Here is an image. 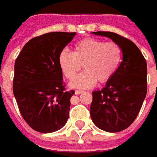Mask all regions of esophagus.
I'll use <instances>...</instances> for the list:
<instances>
[{
    "label": "esophagus",
    "instance_id": "34e87169",
    "mask_svg": "<svg viewBox=\"0 0 157 157\" xmlns=\"http://www.w3.org/2000/svg\"><path fill=\"white\" fill-rule=\"evenodd\" d=\"M83 93V91H78V90H77V91H75V94H80Z\"/></svg>",
    "mask_w": 157,
    "mask_h": 157
}]
</instances>
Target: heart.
<instances>
[{
	"mask_svg": "<svg viewBox=\"0 0 157 157\" xmlns=\"http://www.w3.org/2000/svg\"><path fill=\"white\" fill-rule=\"evenodd\" d=\"M122 59L121 46L115 42L85 38L73 46L72 53L63 51L58 63L63 75L72 80L83 65L85 71L71 83V87L88 89L97 81L104 84L115 75Z\"/></svg>",
	"mask_w": 157,
	"mask_h": 157,
	"instance_id": "obj_1",
	"label": "heart"
}]
</instances>
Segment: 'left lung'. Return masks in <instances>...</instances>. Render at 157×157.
<instances>
[{"label": "left lung", "mask_w": 157, "mask_h": 157, "mask_svg": "<svg viewBox=\"0 0 157 157\" xmlns=\"http://www.w3.org/2000/svg\"><path fill=\"white\" fill-rule=\"evenodd\" d=\"M107 36L121 46L122 61L115 75L100 91L93 92L90 115L101 130L116 133L136 120L147 94V63L129 39L109 31L93 32Z\"/></svg>", "instance_id": "1"}]
</instances>
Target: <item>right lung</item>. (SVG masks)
Instances as JSON below:
<instances>
[{
    "instance_id": "1",
    "label": "right lung",
    "mask_w": 157,
    "mask_h": 157,
    "mask_svg": "<svg viewBox=\"0 0 157 157\" xmlns=\"http://www.w3.org/2000/svg\"><path fill=\"white\" fill-rule=\"evenodd\" d=\"M76 32H50L29 40L16 57L13 93L28 125L40 133L62 128L69 118L71 98L58 57Z\"/></svg>"
}]
</instances>
